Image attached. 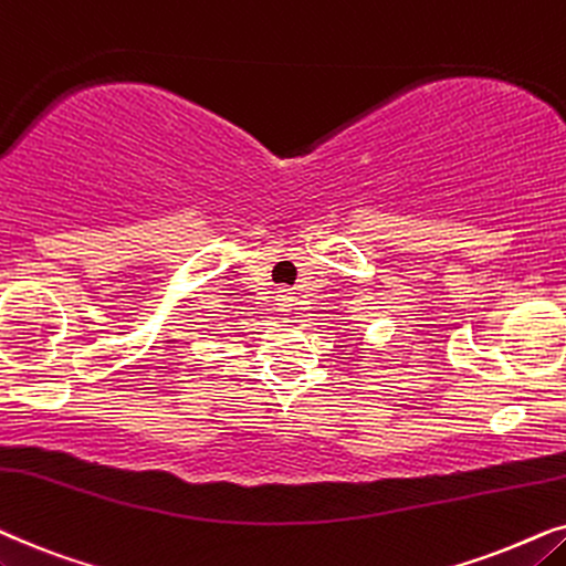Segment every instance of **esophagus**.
<instances>
[{"mask_svg":"<svg viewBox=\"0 0 566 566\" xmlns=\"http://www.w3.org/2000/svg\"><path fill=\"white\" fill-rule=\"evenodd\" d=\"M295 295H292L290 290H279L276 292V307H279V313L282 315H292L295 313Z\"/></svg>","mask_w":566,"mask_h":566,"instance_id":"1","label":"esophagus"}]
</instances>
